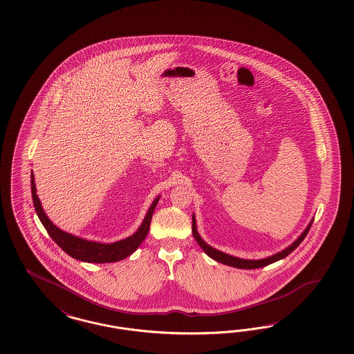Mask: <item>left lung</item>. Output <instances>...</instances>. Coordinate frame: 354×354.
Listing matches in <instances>:
<instances>
[{
	"label": "left lung",
	"instance_id": "obj_1",
	"mask_svg": "<svg viewBox=\"0 0 354 354\" xmlns=\"http://www.w3.org/2000/svg\"><path fill=\"white\" fill-rule=\"evenodd\" d=\"M311 225H313V221H311L310 223L308 225V227L305 228V231L299 236V239H297L296 241H293V243L290 244V247L286 248L284 250L279 252L277 254L270 256V257L268 258H262V259H244V258H237L234 257V256H230V254L223 253V252H221V250H218V249H215V248L210 247L209 244H206L204 240L201 239V236L198 235V232H197L196 218H194V214L192 215L193 236H194V239H196L197 244H198L200 247L203 248V250H204L205 253H206L209 257L215 259L216 262H221V263L227 265V266H231V268H245V270L265 268V266H268L270 263H274V262H277V261L281 259V258L287 257L290 253H292L296 248L300 245L301 241L306 237L308 232H309V230H310Z\"/></svg>",
	"mask_w": 354,
	"mask_h": 354
}]
</instances>
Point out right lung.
Returning a JSON list of instances; mask_svg holds the SVG:
<instances>
[{"instance_id": "obj_1", "label": "right lung", "mask_w": 354, "mask_h": 354, "mask_svg": "<svg viewBox=\"0 0 354 354\" xmlns=\"http://www.w3.org/2000/svg\"><path fill=\"white\" fill-rule=\"evenodd\" d=\"M31 192H32L33 206H35L37 216L40 218L45 230L55 241V244L64 252H66L68 256L79 259V261H83V262H88V263L117 262V261L124 259V258L129 257V254H132L148 235L151 215L154 213V209L160 200V197H157L153 201V204L150 205L149 210L145 215L142 223L133 235L129 236L120 241H115L113 244H102V243L89 241L86 239L67 234L52 223V221L45 214V212L41 207V203L36 194L33 172H31Z\"/></svg>"}]
</instances>
